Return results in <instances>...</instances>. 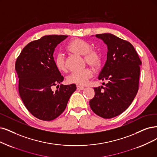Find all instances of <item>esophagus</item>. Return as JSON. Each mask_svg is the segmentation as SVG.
I'll return each instance as SVG.
<instances>
[{
	"label": "esophagus",
	"mask_w": 157,
	"mask_h": 157,
	"mask_svg": "<svg viewBox=\"0 0 157 157\" xmlns=\"http://www.w3.org/2000/svg\"><path fill=\"white\" fill-rule=\"evenodd\" d=\"M77 88V90H83L85 88L83 87V86H79V85H77L76 86Z\"/></svg>",
	"instance_id": "34e87169"
}]
</instances>
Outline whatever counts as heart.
<instances>
[{"instance_id":"b5f03b06","label":"heart","mask_w":157,"mask_h":157,"mask_svg":"<svg viewBox=\"0 0 157 157\" xmlns=\"http://www.w3.org/2000/svg\"><path fill=\"white\" fill-rule=\"evenodd\" d=\"M67 50L75 55L84 56L85 62L93 68H98L101 62V55L100 51L92 48L90 44L80 39H74L67 46ZM54 64L56 68L60 72H66L67 66L65 58L61 54H57L54 57ZM93 76V71L90 68H86L82 71L73 72L67 78L70 84L85 85L89 80Z\"/></svg>"}]
</instances>
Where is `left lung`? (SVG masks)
Wrapping results in <instances>:
<instances>
[{"instance_id":"left-lung-1","label":"left lung","mask_w":157,"mask_h":157,"mask_svg":"<svg viewBox=\"0 0 157 157\" xmlns=\"http://www.w3.org/2000/svg\"><path fill=\"white\" fill-rule=\"evenodd\" d=\"M108 48L107 58L98 79L107 80L105 87H95L89 105L95 114L112 118L124 112L137 94L141 60L133 46L111 33L96 34Z\"/></svg>"}]
</instances>
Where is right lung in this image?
Returning a JSON list of instances; mask_svg holds the SVG:
<instances>
[{
  "label": "right lung",
  "mask_w": 157,
  "mask_h": 157,
  "mask_svg": "<svg viewBox=\"0 0 157 157\" xmlns=\"http://www.w3.org/2000/svg\"><path fill=\"white\" fill-rule=\"evenodd\" d=\"M67 37L50 35L33 40L17 58L19 95L28 111L39 120L51 121L59 117L76 89L75 84H61L56 91L52 90L64 79L55 66L54 52Z\"/></svg>",
  "instance_id": "add662e5"
}]
</instances>
